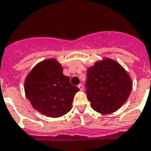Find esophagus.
<instances>
[{
  "mask_svg": "<svg viewBox=\"0 0 151 151\" xmlns=\"http://www.w3.org/2000/svg\"><path fill=\"white\" fill-rule=\"evenodd\" d=\"M78 88H79V89L81 91H84V86H83V85H82L81 84H80L79 85H78Z\"/></svg>",
  "mask_w": 151,
  "mask_h": 151,
  "instance_id": "34e87169",
  "label": "esophagus"
}]
</instances>
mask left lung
<instances>
[{"label":"left lung","instance_id":"left-lung-1","mask_svg":"<svg viewBox=\"0 0 151 151\" xmlns=\"http://www.w3.org/2000/svg\"><path fill=\"white\" fill-rule=\"evenodd\" d=\"M85 85L93 109L101 114H111L127 101L133 82L119 63L104 58L88 68Z\"/></svg>","mask_w":151,"mask_h":151}]
</instances>
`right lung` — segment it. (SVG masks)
<instances>
[{"instance_id":"obj_1","label":"right lung","mask_w":151,"mask_h":151,"mask_svg":"<svg viewBox=\"0 0 151 151\" xmlns=\"http://www.w3.org/2000/svg\"><path fill=\"white\" fill-rule=\"evenodd\" d=\"M26 98L35 110L45 116L57 118L71 109L78 87L70 84L56 59H47L36 64L24 80Z\"/></svg>"}]
</instances>
